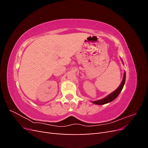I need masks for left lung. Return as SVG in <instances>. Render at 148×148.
I'll return each instance as SVG.
<instances>
[{"instance_id": "left-lung-1", "label": "left lung", "mask_w": 148, "mask_h": 148, "mask_svg": "<svg viewBox=\"0 0 148 148\" xmlns=\"http://www.w3.org/2000/svg\"><path fill=\"white\" fill-rule=\"evenodd\" d=\"M125 78H126V73H125V72L122 82V83H121L119 88L116 89V90H115L114 92L110 93V95L106 96L105 98H103V99H100V100L93 101L92 103H94V104H97V105H102V104H107V103H109V102H110L111 101H114L115 98L119 95L120 92L122 91L124 84H125Z\"/></svg>"}]
</instances>
